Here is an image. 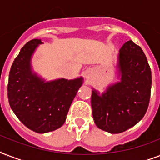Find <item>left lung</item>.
I'll list each match as a JSON object with an SVG mask.
<instances>
[{"label":"left lung","mask_w":160,"mask_h":160,"mask_svg":"<svg viewBox=\"0 0 160 160\" xmlns=\"http://www.w3.org/2000/svg\"><path fill=\"white\" fill-rule=\"evenodd\" d=\"M121 81L109 86L101 96L92 90L93 119L100 129L119 134L144 117L151 92V70L144 51L133 41L123 45L119 54Z\"/></svg>","instance_id":"8db88e82"}]
</instances>
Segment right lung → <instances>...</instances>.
<instances>
[{"mask_svg":"<svg viewBox=\"0 0 160 160\" xmlns=\"http://www.w3.org/2000/svg\"><path fill=\"white\" fill-rule=\"evenodd\" d=\"M41 43L40 39H34L21 48L10 70L7 95L11 109L21 123L43 134L59 129L65 123L83 78L46 83L31 72V55Z\"/></svg>","mask_w":160,"mask_h":160,"instance_id":"right-lung-1","label":"right lung"}]
</instances>
